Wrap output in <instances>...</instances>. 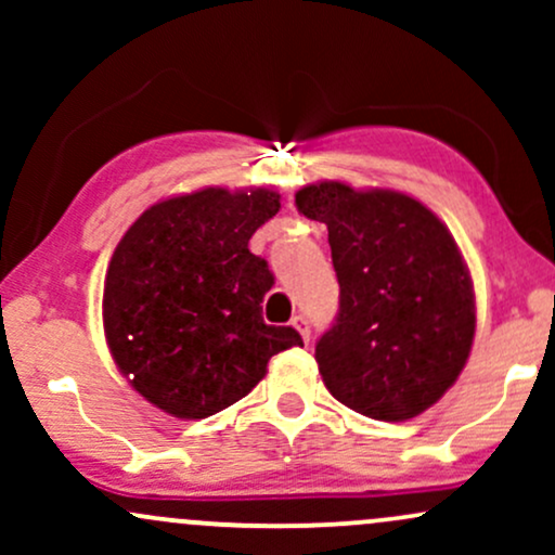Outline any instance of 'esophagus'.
I'll return each instance as SVG.
<instances>
[{"instance_id": "34e87169", "label": "esophagus", "mask_w": 555, "mask_h": 555, "mask_svg": "<svg viewBox=\"0 0 555 555\" xmlns=\"http://www.w3.org/2000/svg\"><path fill=\"white\" fill-rule=\"evenodd\" d=\"M292 326L299 331V336H302V341L308 344L310 341V321L305 315H295L292 318Z\"/></svg>"}]
</instances>
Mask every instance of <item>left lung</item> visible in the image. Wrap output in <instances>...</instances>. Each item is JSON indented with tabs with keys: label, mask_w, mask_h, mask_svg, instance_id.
Masks as SVG:
<instances>
[{
	"label": "left lung",
	"mask_w": 555,
	"mask_h": 555,
	"mask_svg": "<svg viewBox=\"0 0 555 555\" xmlns=\"http://www.w3.org/2000/svg\"><path fill=\"white\" fill-rule=\"evenodd\" d=\"M297 211L328 227L336 323L315 341L331 397L401 423L460 378L475 336L473 279L443 221L393 190L308 184Z\"/></svg>",
	"instance_id": "1"
}]
</instances>
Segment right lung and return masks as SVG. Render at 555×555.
Here are the masks:
<instances>
[{
  "mask_svg": "<svg viewBox=\"0 0 555 555\" xmlns=\"http://www.w3.org/2000/svg\"><path fill=\"white\" fill-rule=\"evenodd\" d=\"M282 203L273 190L206 188L156 203L125 232L104 282L112 358L140 397L203 420L258 386L273 354L302 347L263 321L273 273L247 242Z\"/></svg>",
  "mask_w": 555,
  "mask_h": 555,
  "instance_id": "right-lung-1",
  "label": "right lung"
}]
</instances>
